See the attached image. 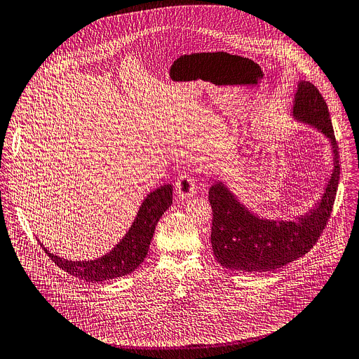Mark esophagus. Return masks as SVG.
<instances>
[{
	"instance_id": "34e87169",
	"label": "esophagus",
	"mask_w": 359,
	"mask_h": 359,
	"mask_svg": "<svg viewBox=\"0 0 359 359\" xmlns=\"http://www.w3.org/2000/svg\"><path fill=\"white\" fill-rule=\"evenodd\" d=\"M196 180L190 175H182L176 182V193L179 198H191L196 193Z\"/></svg>"
}]
</instances>
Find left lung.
Returning <instances> with one entry per match:
<instances>
[{
	"label": "left lung",
	"instance_id": "8db88e82",
	"mask_svg": "<svg viewBox=\"0 0 359 359\" xmlns=\"http://www.w3.org/2000/svg\"><path fill=\"white\" fill-rule=\"evenodd\" d=\"M292 116L315 127L330 140L334 158L331 177L315 208L287 222L259 217L245 208L224 183H215L209 190L213 210L210 242L217 262L227 269H279L308 253L328 223L339 183V153L327 102L309 81L298 83Z\"/></svg>",
	"mask_w": 359,
	"mask_h": 359
}]
</instances>
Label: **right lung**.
Wrapping results in <instances>:
<instances>
[{
	"label": "right lung",
	"mask_w": 359,
	"mask_h": 359,
	"mask_svg": "<svg viewBox=\"0 0 359 359\" xmlns=\"http://www.w3.org/2000/svg\"><path fill=\"white\" fill-rule=\"evenodd\" d=\"M173 202V186L165 184L150 191L143 201L135 222L124 238L104 256L94 260H69L48 252L40 243L53 262L70 275L86 282L116 279L136 271L144 260L158 219Z\"/></svg>",
	"instance_id": "obj_1"
}]
</instances>
